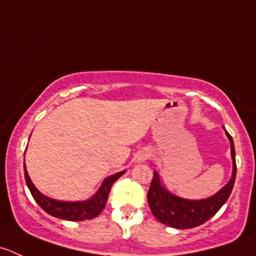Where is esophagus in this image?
<instances>
[{
  "label": "esophagus",
  "instance_id": "obj_1",
  "mask_svg": "<svg viewBox=\"0 0 256 256\" xmlns=\"http://www.w3.org/2000/svg\"><path fill=\"white\" fill-rule=\"evenodd\" d=\"M148 156H150V154L148 152V151H141L140 154L138 155V161H145L146 158H148Z\"/></svg>",
  "mask_w": 256,
  "mask_h": 256
}]
</instances>
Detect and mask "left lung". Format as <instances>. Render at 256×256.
I'll return each instance as SVG.
<instances>
[{"label": "left lung", "instance_id": "8db88e82", "mask_svg": "<svg viewBox=\"0 0 256 256\" xmlns=\"http://www.w3.org/2000/svg\"><path fill=\"white\" fill-rule=\"evenodd\" d=\"M225 134L230 141L232 172L226 185L222 186L212 196L200 200H188L178 196L166 188L158 171H154V178L148 192V202L154 216L158 222L175 229L196 228L214 216L220 208L226 202L234 188L235 178H236V162H235L234 141L228 131H225Z\"/></svg>", "mask_w": 256, "mask_h": 256}]
</instances>
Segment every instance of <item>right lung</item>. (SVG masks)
Segmentation results:
<instances>
[{
    "mask_svg": "<svg viewBox=\"0 0 256 256\" xmlns=\"http://www.w3.org/2000/svg\"><path fill=\"white\" fill-rule=\"evenodd\" d=\"M24 170L26 184L34 202L51 216L58 218L62 220H68V222H84V220H90L98 216L105 208L111 186L121 175L126 172L124 170L106 178L101 184L100 188L90 199L82 200V202H62V200H56L46 196V195L42 194L41 191L37 190V188L30 178L28 172H27L26 164L24 165Z\"/></svg>",
    "mask_w": 256,
    "mask_h": 256,
    "instance_id": "1",
    "label": "right lung"
}]
</instances>
